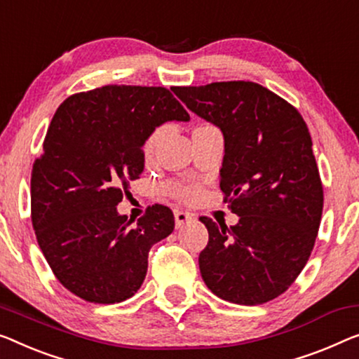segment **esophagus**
Wrapping results in <instances>:
<instances>
[{
	"label": "esophagus",
	"instance_id": "esophagus-1",
	"mask_svg": "<svg viewBox=\"0 0 359 359\" xmlns=\"http://www.w3.org/2000/svg\"><path fill=\"white\" fill-rule=\"evenodd\" d=\"M174 217H175V227H177V229H180L182 226H185L187 222L194 221V214L187 212V211H175Z\"/></svg>",
	"mask_w": 359,
	"mask_h": 359
}]
</instances>
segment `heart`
I'll return each instance as SVG.
<instances>
[{"label": "heart", "instance_id": "heart-1", "mask_svg": "<svg viewBox=\"0 0 359 359\" xmlns=\"http://www.w3.org/2000/svg\"><path fill=\"white\" fill-rule=\"evenodd\" d=\"M158 132L153 133L151 137L148 138L147 143H145V153L147 154H151L154 147H156L158 143ZM200 185L196 184V182H190V180H172L168 184V191L172 196L177 198L180 201H194L200 195Z\"/></svg>", "mask_w": 359, "mask_h": 359}]
</instances>
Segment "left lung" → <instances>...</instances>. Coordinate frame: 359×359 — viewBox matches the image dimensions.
<instances>
[{
    "mask_svg": "<svg viewBox=\"0 0 359 359\" xmlns=\"http://www.w3.org/2000/svg\"><path fill=\"white\" fill-rule=\"evenodd\" d=\"M187 108L224 133V203L240 221L201 216L210 233L201 277L226 302L255 306L282 295L316 242L324 190L308 126L295 106L259 83L174 87Z\"/></svg>",
    "mask_w": 359,
    "mask_h": 359,
    "instance_id": "1",
    "label": "left lung"
}]
</instances>
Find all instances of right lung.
Returning a JSON list of instances; mask_svg holds the SVG:
<instances>
[{"label":"right lung","mask_w":359,"mask_h":359,"mask_svg":"<svg viewBox=\"0 0 359 359\" xmlns=\"http://www.w3.org/2000/svg\"><path fill=\"white\" fill-rule=\"evenodd\" d=\"M164 87L104 85L74 93L48 127L30 179V217L46 263L90 303L135 295L149 248L174 231L168 206H148L132 226L117 203L140 179L143 143L165 121H189Z\"/></svg>","instance_id":"obj_1"}]
</instances>
